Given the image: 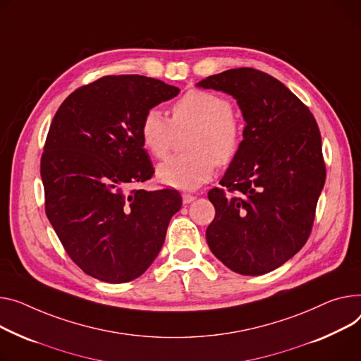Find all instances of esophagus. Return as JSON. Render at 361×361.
<instances>
[{
	"mask_svg": "<svg viewBox=\"0 0 361 361\" xmlns=\"http://www.w3.org/2000/svg\"><path fill=\"white\" fill-rule=\"evenodd\" d=\"M181 197H183V203H184V204H188V203H191V202H193V200L196 199L193 195H190V193H183Z\"/></svg>",
	"mask_w": 361,
	"mask_h": 361,
	"instance_id": "1",
	"label": "esophagus"
}]
</instances>
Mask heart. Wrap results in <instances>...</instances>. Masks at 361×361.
Wrapping results in <instances>:
<instances>
[{"mask_svg": "<svg viewBox=\"0 0 361 361\" xmlns=\"http://www.w3.org/2000/svg\"><path fill=\"white\" fill-rule=\"evenodd\" d=\"M233 111L229 99L203 90L183 95L173 106L171 122L159 110H148L139 135L143 148L154 158L168 155L176 130L195 128L187 140L190 152L162 162L157 168L158 180L176 188H196L213 176L216 164H231L243 145V126Z\"/></svg>", "mask_w": 361, "mask_h": 361, "instance_id": "obj_1", "label": "heart"}]
</instances>
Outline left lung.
<instances>
[{"mask_svg":"<svg viewBox=\"0 0 361 361\" xmlns=\"http://www.w3.org/2000/svg\"><path fill=\"white\" fill-rule=\"evenodd\" d=\"M197 87L232 95L247 123L224 188L207 195L216 209L209 248L235 273L266 274L305 245L314 225L325 184L317 120L284 84L254 68L228 69Z\"/></svg>","mask_w":361,"mask_h":361,"instance_id":"left-lung-1","label":"left lung"}]
</instances>
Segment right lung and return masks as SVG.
I'll use <instances>...</instances> for the list:
<instances>
[{"instance_id":"right-lung-1","label":"right lung","mask_w":361,"mask_h":361,"mask_svg":"<svg viewBox=\"0 0 361 361\" xmlns=\"http://www.w3.org/2000/svg\"><path fill=\"white\" fill-rule=\"evenodd\" d=\"M180 92L143 75H107L69 94L40 161L44 210L65 251L88 276L135 280L159 254L177 190L132 188L154 176L142 117Z\"/></svg>"}]
</instances>
